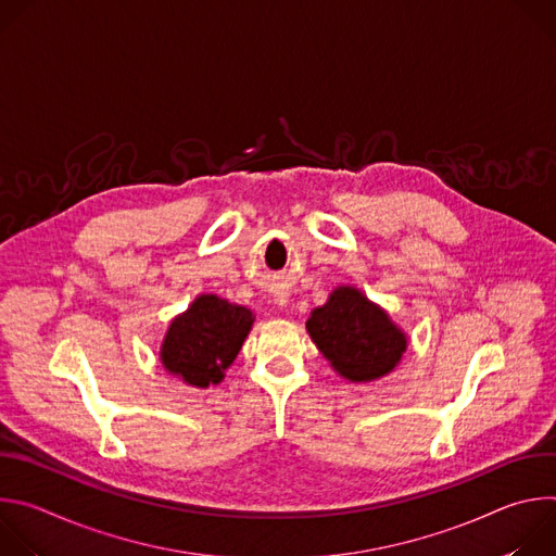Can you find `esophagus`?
Masks as SVG:
<instances>
[{
    "label": "esophagus",
    "instance_id": "esophagus-1",
    "mask_svg": "<svg viewBox=\"0 0 556 556\" xmlns=\"http://www.w3.org/2000/svg\"><path fill=\"white\" fill-rule=\"evenodd\" d=\"M281 303H283V299H281Z\"/></svg>",
    "mask_w": 556,
    "mask_h": 556
}]
</instances>
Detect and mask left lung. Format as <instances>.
Masks as SVG:
<instances>
[{"label": "left lung", "instance_id": "obj_1", "mask_svg": "<svg viewBox=\"0 0 556 556\" xmlns=\"http://www.w3.org/2000/svg\"><path fill=\"white\" fill-rule=\"evenodd\" d=\"M332 367L354 382L389 374L407 350L405 334L356 288H339L305 324Z\"/></svg>", "mask_w": 556, "mask_h": 556}]
</instances>
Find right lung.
I'll list each match as a JSON object with an SVG mask.
<instances>
[{
	"label": "right lung",
	"instance_id": "add662e5",
	"mask_svg": "<svg viewBox=\"0 0 556 556\" xmlns=\"http://www.w3.org/2000/svg\"><path fill=\"white\" fill-rule=\"evenodd\" d=\"M251 326V309L215 294H202L174 319L163 343V363L189 384H217L224 369L240 354Z\"/></svg>",
	"mask_w": 556,
	"mask_h": 556
}]
</instances>
